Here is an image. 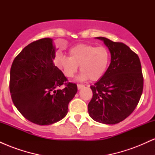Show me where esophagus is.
<instances>
[{
	"mask_svg": "<svg viewBox=\"0 0 155 155\" xmlns=\"http://www.w3.org/2000/svg\"><path fill=\"white\" fill-rule=\"evenodd\" d=\"M84 87V84H77V87H78V89H81V88H82V87Z\"/></svg>",
	"mask_w": 155,
	"mask_h": 155,
	"instance_id": "obj_1",
	"label": "esophagus"
}]
</instances>
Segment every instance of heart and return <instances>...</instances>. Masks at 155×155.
<instances>
[{
	"instance_id": "obj_1",
	"label": "heart",
	"mask_w": 155,
	"mask_h": 155,
	"mask_svg": "<svg viewBox=\"0 0 155 155\" xmlns=\"http://www.w3.org/2000/svg\"><path fill=\"white\" fill-rule=\"evenodd\" d=\"M111 61V52L104 46L80 44L69 50L68 57L56 60L58 67L67 77H73L80 65V79L95 81L101 79L107 71Z\"/></svg>"
}]
</instances>
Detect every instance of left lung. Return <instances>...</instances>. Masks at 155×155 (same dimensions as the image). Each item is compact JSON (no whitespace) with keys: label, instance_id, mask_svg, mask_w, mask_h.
<instances>
[{"label":"left lung","instance_id":"left-lung-1","mask_svg":"<svg viewBox=\"0 0 155 155\" xmlns=\"http://www.w3.org/2000/svg\"><path fill=\"white\" fill-rule=\"evenodd\" d=\"M107 46L111 58L101 79L90 86L88 112L101 123H119L133 113L143 92V77L138 54L122 42L97 37Z\"/></svg>","mask_w":155,"mask_h":155}]
</instances>
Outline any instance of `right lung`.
I'll use <instances>...</instances> for the list:
<instances>
[{
	"mask_svg": "<svg viewBox=\"0 0 155 155\" xmlns=\"http://www.w3.org/2000/svg\"><path fill=\"white\" fill-rule=\"evenodd\" d=\"M52 39L41 38L28 44L17 54L10 70L12 101L25 118L39 125H48L66 116L69 102L77 85L68 81L55 66ZM65 86L60 90V86Z\"/></svg>",
	"mask_w": 155,
	"mask_h": 155,
	"instance_id": "obj_1",
	"label": "right lung"
}]
</instances>
